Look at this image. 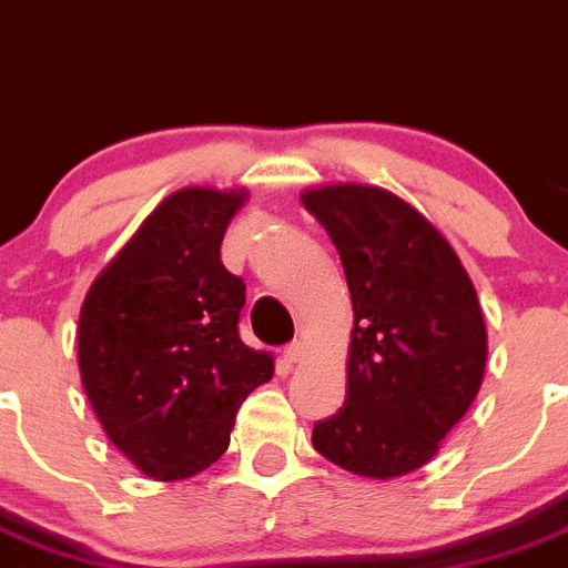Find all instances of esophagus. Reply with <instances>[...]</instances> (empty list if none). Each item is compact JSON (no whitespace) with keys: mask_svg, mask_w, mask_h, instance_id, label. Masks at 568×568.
Returning <instances> with one entry per match:
<instances>
[{"mask_svg":"<svg viewBox=\"0 0 568 568\" xmlns=\"http://www.w3.org/2000/svg\"><path fill=\"white\" fill-rule=\"evenodd\" d=\"M302 356H305V344H302V342H291V344H285V347H283V358L288 364L302 362Z\"/></svg>","mask_w":568,"mask_h":568,"instance_id":"esophagus-1","label":"esophagus"}]
</instances>
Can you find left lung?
<instances>
[{"mask_svg": "<svg viewBox=\"0 0 568 568\" xmlns=\"http://www.w3.org/2000/svg\"><path fill=\"white\" fill-rule=\"evenodd\" d=\"M342 257L353 300L347 397L314 448L349 474L392 479L426 465L474 404L487 358L479 300L443 235L367 184L302 195Z\"/></svg>", "mask_w": 568, "mask_h": 568, "instance_id": "obj_1", "label": "left lung"}]
</instances>
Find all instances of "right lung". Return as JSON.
I'll return each instance as SVG.
<instances>
[{
	"mask_svg": "<svg viewBox=\"0 0 568 568\" xmlns=\"http://www.w3.org/2000/svg\"><path fill=\"white\" fill-rule=\"evenodd\" d=\"M243 193L164 199L89 288L78 367L111 443L153 479H187L230 445L235 412L274 373L237 333L246 283L221 263Z\"/></svg>",
	"mask_w": 568,
	"mask_h": 568,
	"instance_id": "obj_1",
	"label": "right lung"
}]
</instances>
